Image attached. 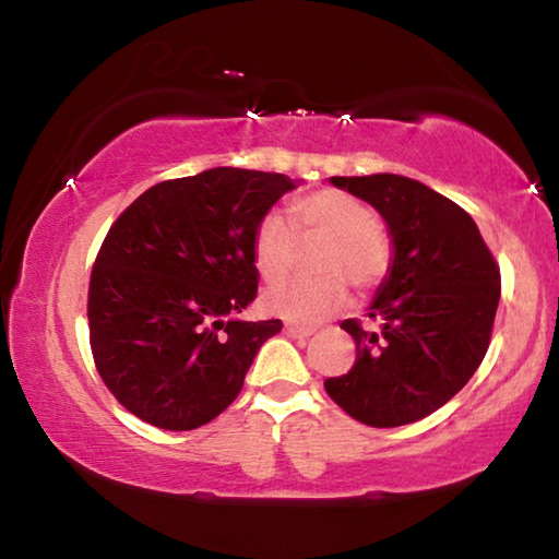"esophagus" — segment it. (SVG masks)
I'll list each match as a JSON object with an SVG mask.
<instances>
[{
    "mask_svg": "<svg viewBox=\"0 0 559 559\" xmlns=\"http://www.w3.org/2000/svg\"><path fill=\"white\" fill-rule=\"evenodd\" d=\"M283 333H286L288 337H296V340H306V337H310L316 333L313 328H300V325H293V323H288L286 328H283Z\"/></svg>",
    "mask_w": 559,
    "mask_h": 559,
    "instance_id": "esophagus-1",
    "label": "esophagus"
}]
</instances>
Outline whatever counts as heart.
I'll use <instances>...</instances> for the list:
<instances>
[{"mask_svg": "<svg viewBox=\"0 0 559 559\" xmlns=\"http://www.w3.org/2000/svg\"><path fill=\"white\" fill-rule=\"evenodd\" d=\"M290 218L293 223L281 212H269L259 219L251 241L257 271L266 281L288 276L298 257V228L306 243L325 241L316 261V271L325 276L269 288L261 298L269 316L300 325L323 323L345 308L347 283L367 290L384 276L390 243L370 204L343 189H320L293 204Z\"/></svg>", "mask_w": 559, "mask_h": 559, "instance_id": "heart-1", "label": "heart"}]
</instances>
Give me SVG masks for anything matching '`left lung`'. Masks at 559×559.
<instances>
[{
	"instance_id": "8db88e82",
	"label": "left lung",
	"mask_w": 559,
	"mask_h": 559,
	"mask_svg": "<svg viewBox=\"0 0 559 559\" xmlns=\"http://www.w3.org/2000/svg\"><path fill=\"white\" fill-rule=\"evenodd\" d=\"M330 182L380 212L392 261L367 313L374 328L340 323L357 357L347 374L325 380V392L367 427L419 421L484 362L500 300L498 263L471 214L416 179L380 173Z\"/></svg>"
}]
</instances>
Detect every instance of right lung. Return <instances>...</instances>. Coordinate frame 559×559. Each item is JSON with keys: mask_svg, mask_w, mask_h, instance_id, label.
Here are the masks:
<instances>
[{"mask_svg": "<svg viewBox=\"0 0 559 559\" xmlns=\"http://www.w3.org/2000/svg\"><path fill=\"white\" fill-rule=\"evenodd\" d=\"M296 187L286 175L214 167L150 187L110 226L91 273V349L138 419L189 431L239 396L283 328L236 318L259 288L253 231Z\"/></svg>", "mask_w": 559, "mask_h": 559, "instance_id": "1", "label": "right lung"}]
</instances>
